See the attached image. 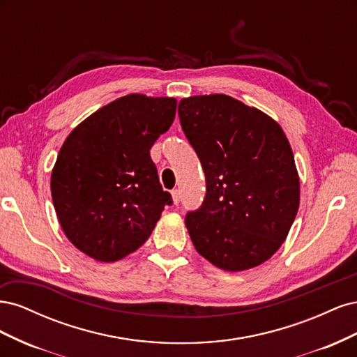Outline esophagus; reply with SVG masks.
Masks as SVG:
<instances>
[{
  "label": "esophagus",
  "instance_id": "1",
  "mask_svg": "<svg viewBox=\"0 0 357 357\" xmlns=\"http://www.w3.org/2000/svg\"><path fill=\"white\" fill-rule=\"evenodd\" d=\"M172 193V201H174V204H178L180 202V190L178 189H174V190H172L171 192Z\"/></svg>",
  "mask_w": 357,
  "mask_h": 357
}]
</instances>
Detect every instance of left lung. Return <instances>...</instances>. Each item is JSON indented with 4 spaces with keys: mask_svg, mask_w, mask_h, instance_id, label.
Segmentation results:
<instances>
[{
    "mask_svg": "<svg viewBox=\"0 0 357 357\" xmlns=\"http://www.w3.org/2000/svg\"><path fill=\"white\" fill-rule=\"evenodd\" d=\"M178 117L205 174L207 192L186 228L199 255L225 271L268 261L299 207V177L280 125L223 93L178 102Z\"/></svg>",
    "mask_w": 357,
    "mask_h": 357,
    "instance_id": "obj_1",
    "label": "left lung"
}]
</instances>
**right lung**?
<instances>
[{
  "label": "right lung",
  "instance_id": "add662e5",
  "mask_svg": "<svg viewBox=\"0 0 357 357\" xmlns=\"http://www.w3.org/2000/svg\"><path fill=\"white\" fill-rule=\"evenodd\" d=\"M174 98L132 93L91 114L67 137L52 171V199L68 240L101 262L135 252L171 193L150 149L176 117Z\"/></svg>",
  "mask_w": 357,
  "mask_h": 357
}]
</instances>
